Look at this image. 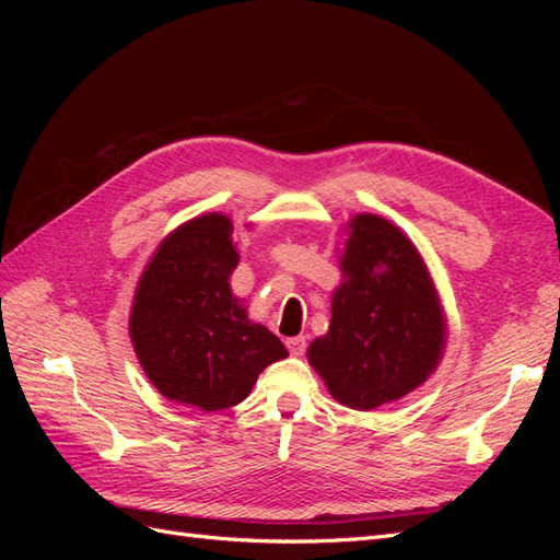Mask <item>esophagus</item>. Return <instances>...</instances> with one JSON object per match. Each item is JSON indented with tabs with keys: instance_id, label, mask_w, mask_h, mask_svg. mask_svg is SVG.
I'll use <instances>...</instances> for the list:
<instances>
[{
	"instance_id": "34e87169",
	"label": "esophagus",
	"mask_w": 560,
	"mask_h": 560,
	"mask_svg": "<svg viewBox=\"0 0 560 560\" xmlns=\"http://www.w3.org/2000/svg\"><path fill=\"white\" fill-rule=\"evenodd\" d=\"M287 348H290V352L294 354V358H301L303 352H306V338L303 336H292V338H287Z\"/></svg>"
}]
</instances>
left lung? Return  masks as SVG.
I'll return each instance as SVG.
<instances>
[{
	"mask_svg": "<svg viewBox=\"0 0 560 560\" xmlns=\"http://www.w3.org/2000/svg\"><path fill=\"white\" fill-rule=\"evenodd\" d=\"M346 229L329 331L308 346V362L338 404L371 411L434 374L448 325L430 268L409 235L371 212L352 214Z\"/></svg>",
	"mask_w": 560,
	"mask_h": 560,
	"instance_id": "8db88e82",
	"label": "left lung"
}]
</instances>
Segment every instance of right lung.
<instances>
[{"label": "right lung", "mask_w": 560, "mask_h": 560, "mask_svg": "<svg viewBox=\"0 0 560 560\" xmlns=\"http://www.w3.org/2000/svg\"><path fill=\"white\" fill-rule=\"evenodd\" d=\"M231 233L233 222L222 212L167 233L130 306V341L151 385L165 399L202 411L241 404L261 371L290 354L231 292L229 278L241 261Z\"/></svg>", "instance_id": "add662e5"}]
</instances>
